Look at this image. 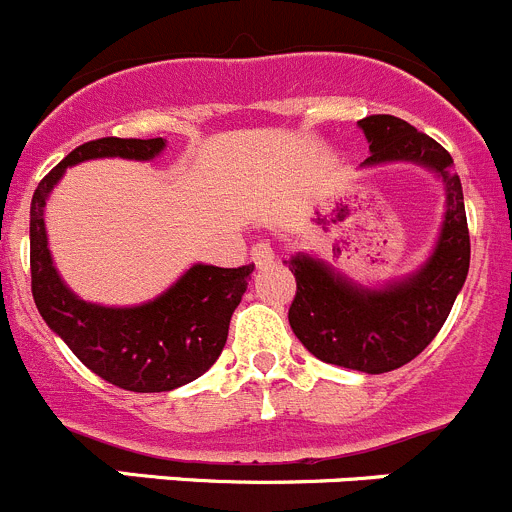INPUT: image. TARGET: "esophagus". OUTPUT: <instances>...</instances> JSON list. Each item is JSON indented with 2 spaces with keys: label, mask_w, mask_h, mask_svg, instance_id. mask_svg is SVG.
Here are the masks:
<instances>
[{
  "label": "esophagus",
  "mask_w": 512,
  "mask_h": 512,
  "mask_svg": "<svg viewBox=\"0 0 512 512\" xmlns=\"http://www.w3.org/2000/svg\"><path fill=\"white\" fill-rule=\"evenodd\" d=\"M251 261L256 266H269L271 261H274V248L269 246V243L266 241H259V243H253V248H251Z\"/></svg>",
  "instance_id": "34e87169"
}]
</instances>
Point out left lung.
Returning a JSON list of instances; mask_svg holds the SVG:
<instances>
[{"instance_id": "1", "label": "left lung", "mask_w": 512, "mask_h": 512, "mask_svg": "<svg viewBox=\"0 0 512 512\" xmlns=\"http://www.w3.org/2000/svg\"><path fill=\"white\" fill-rule=\"evenodd\" d=\"M369 158L359 168L415 163L445 186V216L430 256L402 279L364 286L314 253L289 261L296 296L289 324L316 359L367 374L392 372L412 362L445 324L470 269V233L460 175L452 155L394 115L359 120Z\"/></svg>"}]
</instances>
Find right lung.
I'll return each mask as SVG.
<instances>
[{"label": "right lung", "instance_id": "add662e5", "mask_svg": "<svg viewBox=\"0 0 512 512\" xmlns=\"http://www.w3.org/2000/svg\"><path fill=\"white\" fill-rule=\"evenodd\" d=\"M163 150V138L90 140L42 178L29 208L32 296L42 319L87 369L130 392H170L213 367L226 347L231 314L246 294L253 264L238 269L193 264L173 286L143 304H92L65 284L52 261L45 206L72 165L97 158L145 163Z\"/></svg>", "mask_w": 512, "mask_h": 512}]
</instances>
